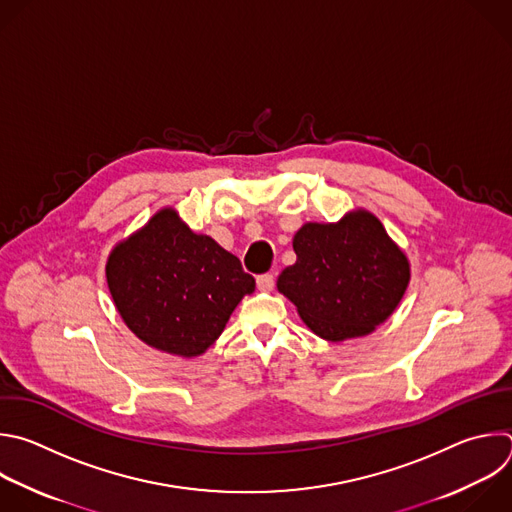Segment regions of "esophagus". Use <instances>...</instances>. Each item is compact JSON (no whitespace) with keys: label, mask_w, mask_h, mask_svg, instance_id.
I'll return each mask as SVG.
<instances>
[{"label":"esophagus","mask_w":512,"mask_h":512,"mask_svg":"<svg viewBox=\"0 0 512 512\" xmlns=\"http://www.w3.org/2000/svg\"><path fill=\"white\" fill-rule=\"evenodd\" d=\"M257 287L261 291H271L275 287V277L271 273H263L257 277Z\"/></svg>","instance_id":"obj_1"}]
</instances>
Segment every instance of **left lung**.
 Masks as SVG:
<instances>
[{"label": "left lung", "mask_w": 512, "mask_h": 512, "mask_svg": "<svg viewBox=\"0 0 512 512\" xmlns=\"http://www.w3.org/2000/svg\"><path fill=\"white\" fill-rule=\"evenodd\" d=\"M297 261L277 289L303 323L327 342L372 333L410 283V263L372 213L358 209L339 223H305L293 237Z\"/></svg>", "instance_id": "left-lung-1"}]
</instances>
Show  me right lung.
<instances>
[{
	"label": "right lung",
	"mask_w": 512,
	"mask_h": 512,
	"mask_svg": "<svg viewBox=\"0 0 512 512\" xmlns=\"http://www.w3.org/2000/svg\"><path fill=\"white\" fill-rule=\"evenodd\" d=\"M118 313L150 348L195 358L223 333L255 279L215 239L193 233L175 209L158 211L106 263Z\"/></svg>",
	"instance_id": "obj_1"
}]
</instances>
